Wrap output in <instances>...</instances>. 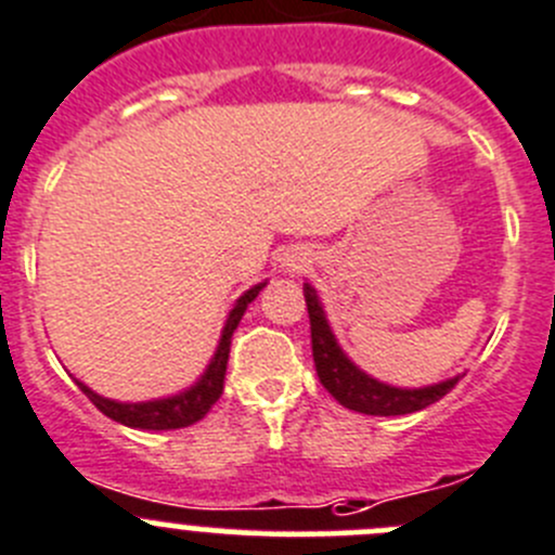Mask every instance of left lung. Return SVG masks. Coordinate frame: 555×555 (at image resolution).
<instances>
[{
	"label": "left lung",
	"instance_id": "1",
	"mask_svg": "<svg viewBox=\"0 0 555 555\" xmlns=\"http://www.w3.org/2000/svg\"><path fill=\"white\" fill-rule=\"evenodd\" d=\"M304 295L311 322V354H314L317 376H320L322 387H325L341 406L352 409V412L379 414V417L421 412V409L437 403L439 398H444L455 385H459L461 376H455V379L442 382V385L423 387V390H401V387H390L371 379L369 374L354 369V365L344 358L341 349H338L336 338H333L331 327H327L325 314H322V306L320 300H317L314 287L306 284Z\"/></svg>",
	"mask_w": 555,
	"mask_h": 555
}]
</instances>
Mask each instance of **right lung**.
Segmentation results:
<instances>
[{
    "label": "right lung",
    "mask_w": 555,
    "mask_h": 555,
    "mask_svg": "<svg viewBox=\"0 0 555 555\" xmlns=\"http://www.w3.org/2000/svg\"><path fill=\"white\" fill-rule=\"evenodd\" d=\"M266 287V284H257L249 293H244L238 298V304L233 306L228 317V325H224L222 341H219L217 354H214L211 365L203 374V379L195 387H190L186 392L173 398H163V401H149V403H116L107 401V398L96 396L89 387L80 385V390L89 396V401L100 409L102 414H107L111 421L121 423L129 428H146V431H170V428H186L192 423L203 421L208 414V409L219 401L224 390V371H228V358H230V341H233V331L238 327L241 317H244L246 306L257 298V293Z\"/></svg>",
    "instance_id": "1"
}]
</instances>
